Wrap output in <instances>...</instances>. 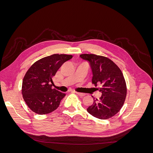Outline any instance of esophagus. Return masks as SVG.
I'll use <instances>...</instances> for the list:
<instances>
[{
	"label": "esophagus",
	"instance_id": "obj_1",
	"mask_svg": "<svg viewBox=\"0 0 153 153\" xmlns=\"http://www.w3.org/2000/svg\"><path fill=\"white\" fill-rule=\"evenodd\" d=\"M75 93H76L78 95H79V96H81V97H83V96H85V94H84V93H82V92H75Z\"/></svg>",
	"mask_w": 153,
	"mask_h": 153
}]
</instances>
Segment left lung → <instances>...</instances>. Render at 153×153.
<instances>
[{"instance_id": "1", "label": "left lung", "mask_w": 153, "mask_h": 153, "mask_svg": "<svg viewBox=\"0 0 153 153\" xmlns=\"http://www.w3.org/2000/svg\"><path fill=\"white\" fill-rule=\"evenodd\" d=\"M80 57L90 62L92 71V83L102 95L87 109L92 116L107 119L119 112L126 100L127 87L120 68L110 59L95 54H81ZM93 97V96H92Z\"/></svg>"}]
</instances>
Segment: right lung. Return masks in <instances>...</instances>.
Listing matches in <instances>:
<instances>
[{"mask_svg": "<svg viewBox=\"0 0 153 153\" xmlns=\"http://www.w3.org/2000/svg\"><path fill=\"white\" fill-rule=\"evenodd\" d=\"M72 57V55L53 54L37 61L27 70L22 82V93L32 112L47 114L59 107L66 94L52 89V78Z\"/></svg>", "mask_w": 153, "mask_h": 153, "instance_id": "1", "label": "right lung"}]
</instances>
